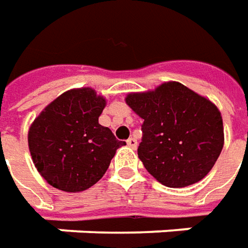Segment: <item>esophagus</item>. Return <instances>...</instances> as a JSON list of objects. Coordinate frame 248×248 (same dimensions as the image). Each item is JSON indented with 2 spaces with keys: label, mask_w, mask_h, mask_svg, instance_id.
I'll list each match as a JSON object with an SVG mask.
<instances>
[{
  "label": "esophagus",
  "mask_w": 248,
  "mask_h": 248,
  "mask_svg": "<svg viewBox=\"0 0 248 248\" xmlns=\"http://www.w3.org/2000/svg\"><path fill=\"white\" fill-rule=\"evenodd\" d=\"M127 145H128L131 149H137V146H138V142H137V139L131 137L129 139H127Z\"/></svg>",
  "instance_id": "esophagus-1"
}]
</instances>
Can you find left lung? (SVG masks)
Wrapping results in <instances>:
<instances>
[{"label":"left lung","mask_w":248,"mask_h":248,"mask_svg":"<svg viewBox=\"0 0 248 248\" xmlns=\"http://www.w3.org/2000/svg\"><path fill=\"white\" fill-rule=\"evenodd\" d=\"M125 102L143 119L138 157L160 184L185 187L211 171L225 139L221 111L211 100L168 81L128 93Z\"/></svg>","instance_id":"obj_1"}]
</instances>
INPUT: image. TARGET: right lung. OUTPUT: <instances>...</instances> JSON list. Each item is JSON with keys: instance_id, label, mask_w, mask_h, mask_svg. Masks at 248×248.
Listing matches in <instances>:
<instances>
[{"instance_id": "obj_1", "label": "right lung", "mask_w": 248, "mask_h": 248, "mask_svg": "<svg viewBox=\"0 0 248 248\" xmlns=\"http://www.w3.org/2000/svg\"><path fill=\"white\" fill-rule=\"evenodd\" d=\"M106 99L90 87L66 91L35 117L29 128V149L40 175L63 192H82L109 168L125 145L99 124Z\"/></svg>"}]
</instances>
